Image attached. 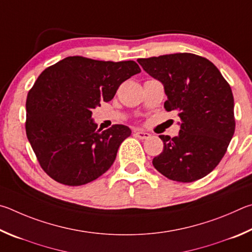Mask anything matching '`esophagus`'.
<instances>
[{
    "label": "esophagus",
    "mask_w": 252,
    "mask_h": 252,
    "mask_svg": "<svg viewBox=\"0 0 252 252\" xmlns=\"http://www.w3.org/2000/svg\"><path fill=\"white\" fill-rule=\"evenodd\" d=\"M135 136L139 139H147V138L151 137V134L146 133V131H143V130H136Z\"/></svg>",
    "instance_id": "34e87169"
}]
</instances>
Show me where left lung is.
<instances>
[{"label": "left lung", "instance_id": "obj_1", "mask_svg": "<svg viewBox=\"0 0 252 252\" xmlns=\"http://www.w3.org/2000/svg\"><path fill=\"white\" fill-rule=\"evenodd\" d=\"M152 77L161 82L167 112L180 118L178 136L160 135L161 154L155 168L170 180L192 183L211 173L222 159L235 133L233 95L219 69L205 57L176 53L138 59Z\"/></svg>", "mask_w": 252, "mask_h": 252}]
</instances>
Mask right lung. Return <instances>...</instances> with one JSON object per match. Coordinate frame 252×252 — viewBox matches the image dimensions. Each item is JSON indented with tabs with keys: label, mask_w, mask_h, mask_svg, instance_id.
Segmentation results:
<instances>
[{
	"label": "right lung",
	"mask_w": 252,
	"mask_h": 252,
	"mask_svg": "<svg viewBox=\"0 0 252 252\" xmlns=\"http://www.w3.org/2000/svg\"><path fill=\"white\" fill-rule=\"evenodd\" d=\"M140 73L134 61L105 62L69 56L43 70L26 98V136L42 169L67 186L106 173L131 130L113 125L100 131L92 112L109 101L119 85Z\"/></svg>",
	"instance_id": "right-lung-1"
}]
</instances>
